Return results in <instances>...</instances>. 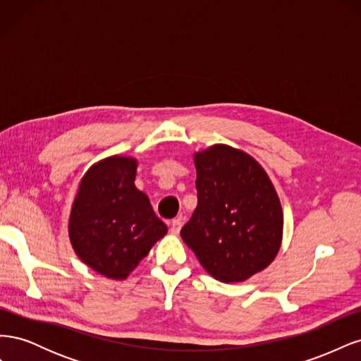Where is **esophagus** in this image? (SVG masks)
<instances>
[{"mask_svg":"<svg viewBox=\"0 0 361 361\" xmlns=\"http://www.w3.org/2000/svg\"><path fill=\"white\" fill-rule=\"evenodd\" d=\"M182 226H183V223H182L180 218H178V220H173L170 223V232H171V235H179Z\"/></svg>","mask_w":361,"mask_h":361,"instance_id":"esophagus-1","label":"esophagus"}]
</instances>
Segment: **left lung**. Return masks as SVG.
Wrapping results in <instances>:
<instances>
[{
  "mask_svg": "<svg viewBox=\"0 0 361 361\" xmlns=\"http://www.w3.org/2000/svg\"><path fill=\"white\" fill-rule=\"evenodd\" d=\"M192 158L199 203L180 236L215 280L245 281L269 267L281 247L277 191L241 149L212 145Z\"/></svg>",
  "mask_w": 361,
  "mask_h": 361,
  "instance_id": "8db88e82",
  "label": "left lung"
}]
</instances>
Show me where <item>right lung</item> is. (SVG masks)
<instances>
[{"label": "right lung", "instance_id": "obj_1", "mask_svg": "<svg viewBox=\"0 0 361 361\" xmlns=\"http://www.w3.org/2000/svg\"><path fill=\"white\" fill-rule=\"evenodd\" d=\"M138 161L113 155L84 173L68 232L75 255L97 274L125 280L167 233L147 195L135 187Z\"/></svg>", "mask_w": 361, "mask_h": 361}]
</instances>
